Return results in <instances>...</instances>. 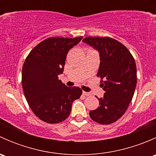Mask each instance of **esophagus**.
Masks as SVG:
<instances>
[{
	"instance_id": "1",
	"label": "esophagus",
	"mask_w": 156,
	"mask_h": 156,
	"mask_svg": "<svg viewBox=\"0 0 156 156\" xmlns=\"http://www.w3.org/2000/svg\"><path fill=\"white\" fill-rule=\"evenodd\" d=\"M82 94H83V95H84V96H90V93L85 92V91H83Z\"/></svg>"
}]
</instances>
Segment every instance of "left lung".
Instances as JSON below:
<instances>
[{
	"label": "left lung",
	"instance_id": "obj_1",
	"mask_svg": "<svg viewBox=\"0 0 156 156\" xmlns=\"http://www.w3.org/2000/svg\"><path fill=\"white\" fill-rule=\"evenodd\" d=\"M83 42L100 53L97 75L101 78L105 91L103 97L98 98L100 106L90 111V117L99 124L109 125L125 114L133 98L136 86V63L126 47L115 39L87 37Z\"/></svg>",
	"mask_w": 156,
	"mask_h": 156
}]
</instances>
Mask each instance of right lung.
Here are the masks:
<instances>
[{
    "label": "right lung",
    "instance_id": "1",
    "mask_svg": "<svg viewBox=\"0 0 156 156\" xmlns=\"http://www.w3.org/2000/svg\"><path fill=\"white\" fill-rule=\"evenodd\" d=\"M82 38L50 37L34 48L25 60L22 71L25 97L34 114L47 123L66 120L74 100L82 94L81 88L67 87L58 78L63 72L69 50Z\"/></svg>",
    "mask_w": 156,
    "mask_h": 156
}]
</instances>
